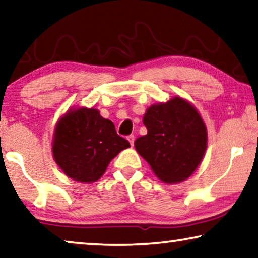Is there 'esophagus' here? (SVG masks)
Segmentation results:
<instances>
[{
    "mask_svg": "<svg viewBox=\"0 0 258 258\" xmlns=\"http://www.w3.org/2000/svg\"><path fill=\"white\" fill-rule=\"evenodd\" d=\"M127 140L130 141L131 146H133V145H134V136H133V134H131V136H128V137H127Z\"/></svg>",
    "mask_w": 258,
    "mask_h": 258,
    "instance_id": "1",
    "label": "esophagus"
}]
</instances>
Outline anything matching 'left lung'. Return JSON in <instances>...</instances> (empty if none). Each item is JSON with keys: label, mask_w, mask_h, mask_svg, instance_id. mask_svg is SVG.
Returning <instances> with one entry per match:
<instances>
[{"label": "left lung", "mask_w": 258, "mask_h": 258, "mask_svg": "<svg viewBox=\"0 0 258 258\" xmlns=\"http://www.w3.org/2000/svg\"><path fill=\"white\" fill-rule=\"evenodd\" d=\"M147 134L134 141L137 152L162 182L175 184L194 174L207 147V131L194 105L176 96L151 105L144 116Z\"/></svg>", "instance_id": "1"}]
</instances>
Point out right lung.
<instances>
[{"mask_svg":"<svg viewBox=\"0 0 258 258\" xmlns=\"http://www.w3.org/2000/svg\"><path fill=\"white\" fill-rule=\"evenodd\" d=\"M130 142L118 136L113 122L91 107L69 110L60 118L53 137V157L69 178L92 183L104 174L113 157Z\"/></svg>","mask_w":258,"mask_h":258,"instance_id":"1","label":"right lung"}]
</instances>
